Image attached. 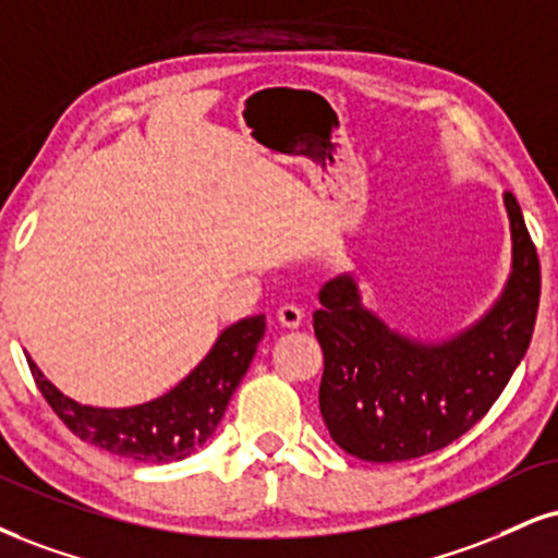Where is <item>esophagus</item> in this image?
Listing matches in <instances>:
<instances>
[{"label": "esophagus", "mask_w": 558, "mask_h": 558, "mask_svg": "<svg viewBox=\"0 0 558 558\" xmlns=\"http://www.w3.org/2000/svg\"><path fill=\"white\" fill-rule=\"evenodd\" d=\"M278 322L288 330H296L301 322H304V308L296 304H283L278 308Z\"/></svg>", "instance_id": "34e87169"}]
</instances>
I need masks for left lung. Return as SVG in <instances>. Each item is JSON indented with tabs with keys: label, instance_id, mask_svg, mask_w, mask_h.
Returning a JSON list of instances; mask_svg holds the SVG:
<instances>
[{
	"label": "left lung",
	"instance_id": "left-lung-1",
	"mask_svg": "<svg viewBox=\"0 0 558 558\" xmlns=\"http://www.w3.org/2000/svg\"><path fill=\"white\" fill-rule=\"evenodd\" d=\"M512 272L496 304L445 343L389 330L351 275L322 286L314 335L325 353L319 411L332 441L366 462H402L452 445L492 411L533 338L541 262L514 194L505 192Z\"/></svg>",
	"mask_w": 558,
	"mask_h": 558
}]
</instances>
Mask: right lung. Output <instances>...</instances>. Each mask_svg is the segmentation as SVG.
<instances>
[{"label":"right lung","instance_id":"add662e5","mask_svg":"<svg viewBox=\"0 0 558 558\" xmlns=\"http://www.w3.org/2000/svg\"><path fill=\"white\" fill-rule=\"evenodd\" d=\"M262 338L265 314L226 327L210 353L177 387L134 408L83 405L59 392L31 359L28 366L51 411L87 445L137 462H177L215 434Z\"/></svg>","mask_w":558,"mask_h":558}]
</instances>
